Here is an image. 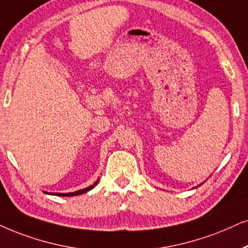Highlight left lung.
I'll list each match as a JSON object with an SVG mask.
<instances>
[{"instance_id": "8db88e82", "label": "left lung", "mask_w": 248, "mask_h": 248, "mask_svg": "<svg viewBox=\"0 0 248 248\" xmlns=\"http://www.w3.org/2000/svg\"><path fill=\"white\" fill-rule=\"evenodd\" d=\"M202 184H199V186H197L196 187H198V186H202Z\"/></svg>"}]
</instances>
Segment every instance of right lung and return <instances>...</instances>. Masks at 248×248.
Returning <instances> with one entry per match:
<instances>
[{
    "mask_svg": "<svg viewBox=\"0 0 248 248\" xmlns=\"http://www.w3.org/2000/svg\"><path fill=\"white\" fill-rule=\"evenodd\" d=\"M99 178H97V181L95 183L93 184V186H88V187H84V189H81V190H78V191H74V192H68V193H57V192H46V191H43V192L46 193V194H52V196H59V197H73V196H79V194H82V193H86L88 191H90L92 189H93L97 186V183H98Z\"/></svg>",
    "mask_w": 248,
    "mask_h": 248,
    "instance_id": "1",
    "label": "right lung"
}]
</instances>
